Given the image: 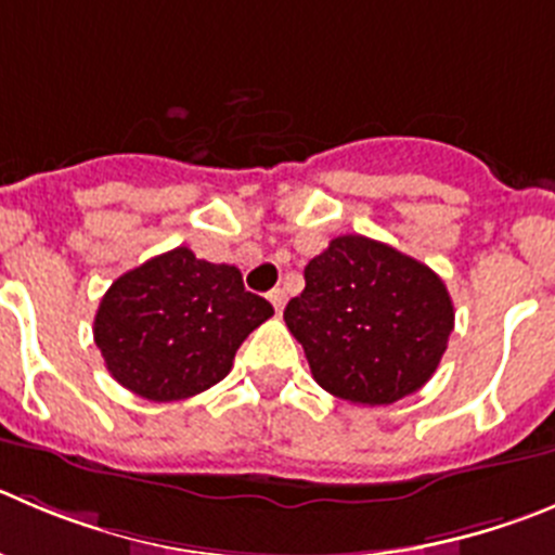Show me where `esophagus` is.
<instances>
[{"label": "esophagus", "mask_w": 555, "mask_h": 555, "mask_svg": "<svg viewBox=\"0 0 555 555\" xmlns=\"http://www.w3.org/2000/svg\"><path fill=\"white\" fill-rule=\"evenodd\" d=\"M268 301L273 304V309H276V312H282L284 304H287V293H284L282 287H273L271 293H268Z\"/></svg>", "instance_id": "1"}]
</instances>
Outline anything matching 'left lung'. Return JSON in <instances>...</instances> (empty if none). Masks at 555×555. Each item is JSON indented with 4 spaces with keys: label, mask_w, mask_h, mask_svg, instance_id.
Wrapping results in <instances>:
<instances>
[{
    "label": "left lung",
    "mask_w": 555,
    "mask_h": 555,
    "mask_svg": "<svg viewBox=\"0 0 555 555\" xmlns=\"http://www.w3.org/2000/svg\"><path fill=\"white\" fill-rule=\"evenodd\" d=\"M307 287L284 309L314 380L353 405H391L433 377L454 307L424 262L364 235H339L304 268Z\"/></svg>",
    "instance_id": "1"
}]
</instances>
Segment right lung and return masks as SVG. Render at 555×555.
I'll return each mask as SVG.
<instances>
[{
    "label": "right lung",
    "instance_id": "1",
    "mask_svg": "<svg viewBox=\"0 0 555 555\" xmlns=\"http://www.w3.org/2000/svg\"><path fill=\"white\" fill-rule=\"evenodd\" d=\"M271 314L235 266L178 246L106 289L92 334L114 380L144 400L172 402L224 380L243 339Z\"/></svg>",
    "mask_w": 555,
    "mask_h": 555
}]
</instances>
